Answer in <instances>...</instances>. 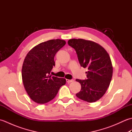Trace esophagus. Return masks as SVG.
Instances as JSON below:
<instances>
[{
    "label": "esophagus",
    "instance_id": "34e87169",
    "mask_svg": "<svg viewBox=\"0 0 132 132\" xmlns=\"http://www.w3.org/2000/svg\"><path fill=\"white\" fill-rule=\"evenodd\" d=\"M74 81L73 79H66V82L68 83H71Z\"/></svg>",
    "mask_w": 132,
    "mask_h": 132
}]
</instances>
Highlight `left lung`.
Returning a JSON list of instances; mask_svg holds the SVG:
<instances>
[{
	"label": "left lung",
	"mask_w": 132,
	"mask_h": 132,
	"mask_svg": "<svg viewBox=\"0 0 132 132\" xmlns=\"http://www.w3.org/2000/svg\"><path fill=\"white\" fill-rule=\"evenodd\" d=\"M68 43L76 51L80 66L88 69L87 79H76L81 85L76 96L88 103L96 102L105 94L112 77L110 57L104 47L94 41L73 38Z\"/></svg>",
	"instance_id": "8db88e82"
}]
</instances>
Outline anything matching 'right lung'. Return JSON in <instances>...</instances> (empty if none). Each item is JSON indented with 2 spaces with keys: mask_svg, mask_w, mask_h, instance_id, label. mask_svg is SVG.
<instances>
[{
  "mask_svg": "<svg viewBox=\"0 0 132 132\" xmlns=\"http://www.w3.org/2000/svg\"><path fill=\"white\" fill-rule=\"evenodd\" d=\"M66 41L50 40L39 44L28 53L22 67V79L28 95L33 101L45 104L54 99L60 87L66 84L64 78L50 75L56 53Z\"/></svg>",
  "mask_w": 132,
  "mask_h": 132,
  "instance_id": "1",
  "label": "right lung"
}]
</instances>
